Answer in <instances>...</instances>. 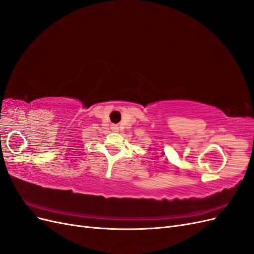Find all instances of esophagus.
Here are the masks:
<instances>
[{"instance_id": "obj_1", "label": "esophagus", "mask_w": 254, "mask_h": 254, "mask_svg": "<svg viewBox=\"0 0 254 254\" xmlns=\"http://www.w3.org/2000/svg\"><path fill=\"white\" fill-rule=\"evenodd\" d=\"M111 129H112V131H118V130H119V126H118V125H112V126H111Z\"/></svg>"}]
</instances>
